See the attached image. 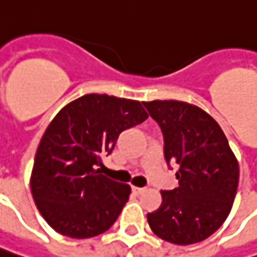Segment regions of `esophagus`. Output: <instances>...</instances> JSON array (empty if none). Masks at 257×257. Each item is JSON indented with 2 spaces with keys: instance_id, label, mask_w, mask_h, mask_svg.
<instances>
[{
  "instance_id": "1",
  "label": "esophagus",
  "mask_w": 257,
  "mask_h": 257,
  "mask_svg": "<svg viewBox=\"0 0 257 257\" xmlns=\"http://www.w3.org/2000/svg\"><path fill=\"white\" fill-rule=\"evenodd\" d=\"M145 188H138V186H132V192L135 193V195H141V193H144L145 192Z\"/></svg>"
}]
</instances>
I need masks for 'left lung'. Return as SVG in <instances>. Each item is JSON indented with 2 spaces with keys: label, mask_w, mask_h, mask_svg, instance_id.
Instances as JSON below:
<instances>
[{
  "label": "left lung",
  "mask_w": 257,
  "mask_h": 257,
  "mask_svg": "<svg viewBox=\"0 0 257 257\" xmlns=\"http://www.w3.org/2000/svg\"><path fill=\"white\" fill-rule=\"evenodd\" d=\"M144 106L164 134L168 165H179V186L161 192L162 205L148 213V223L166 242H202L232 209L239 182L236 156L219 123L198 106L172 99Z\"/></svg>",
  "instance_id": "left-lung-1"
}]
</instances>
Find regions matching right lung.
<instances>
[{
  "label": "right lung",
  "instance_id": "1",
  "mask_svg": "<svg viewBox=\"0 0 257 257\" xmlns=\"http://www.w3.org/2000/svg\"><path fill=\"white\" fill-rule=\"evenodd\" d=\"M146 118L139 101L88 93L51 120L37 149L31 192L42 217L58 233L86 239L115 223L131 186L102 175V156L113 151L122 131Z\"/></svg>",
  "mask_w": 257,
  "mask_h": 257
}]
</instances>
